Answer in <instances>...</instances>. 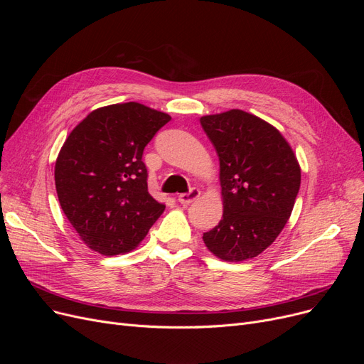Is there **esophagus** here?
I'll list each match as a JSON object with an SVG mask.
<instances>
[{"instance_id": "1", "label": "esophagus", "mask_w": 364, "mask_h": 364, "mask_svg": "<svg viewBox=\"0 0 364 364\" xmlns=\"http://www.w3.org/2000/svg\"><path fill=\"white\" fill-rule=\"evenodd\" d=\"M199 196H200L199 188L192 187V188L188 190L187 193H180V195H178V202H180V203H183V205H188V203L195 202Z\"/></svg>"}]
</instances>
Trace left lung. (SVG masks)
Returning <instances> with one entry per match:
<instances>
[{
	"mask_svg": "<svg viewBox=\"0 0 364 364\" xmlns=\"http://www.w3.org/2000/svg\"><path fill=\"white\" fill-rule=\"evenodd\" d=\"M200 125L220 159L224 206L218 225L202 239L224 261L254 258L292 214L301 184L295 153L273 125L239 109L206 114Z\"/></svg>",
	"mask_w": 364,
	"mask_h": 364,
	"instance_id": "obj_1",
	"label": "left lung"
}]
</instances>
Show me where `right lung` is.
Instances as JSON below:
<instances>
[{"label": "right lung", "mask_w": 364, "mask_h": 364, "mask_svg": "<svg viewBox=\"0 0 364 364\" xmlns=\"http://www.w3.org/2000/svg\"><path fill=\"white\" fill-rule=\"evenodd\" d=\"M171 121L129 102L92 110L76 125L54 166L57 198L72 227L102 255L132 251L165 205L147 190L143 150Z\"/></svg>", "instance_id": "right-lung-1"}]
</instances>
